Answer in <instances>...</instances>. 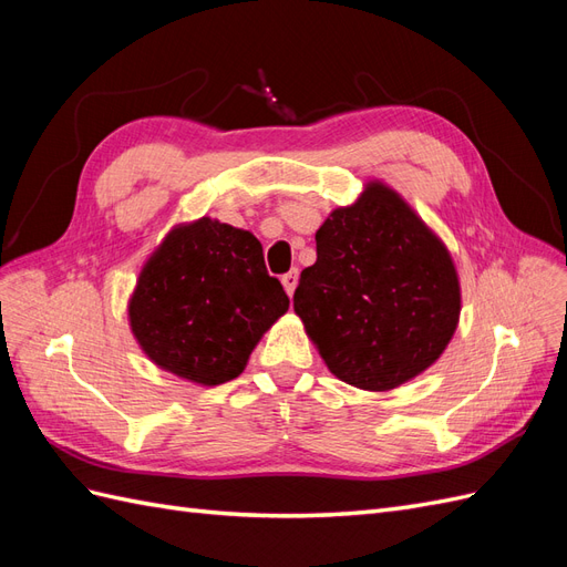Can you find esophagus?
<instances>
[{
  "instance_id": "obj_1",
  "label": "esophagus",
  "mask_w": 567,
  "mask_h": 567,
  "mask_svg": "<svg viewBox=\"0 0 567 567\" xmlns=\"http://www.w3.org/2000/svg\"><path fill=\"white\" fill-rule=\"evenodd\" d=\"M281 284H284V288H286V293L293 296V293H296V286H298V269L286 271L284 277H281Z\"/></svg>"
}]
</instances>
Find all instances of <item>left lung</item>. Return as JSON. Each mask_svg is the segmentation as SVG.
Listing matches in <instances>:
<instances>
[{"mask_svg": "<svg viewBox=\"0 0 567 567\" xmlns=\"http://www.w3.org/2000/svg\"><path fill=\"white\" fill-rule=\"evenodd\" d=\"M293 296L326 367L354 388L392 390L431 367L461 312L452 257L381 182L317 231Z\"/></svg>", "mask_w": 567, "mask_h": 567, "instance_id": "left-lung-1", "label": "left lung"}]
</instances>
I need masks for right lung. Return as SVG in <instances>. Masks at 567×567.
<instances>
[{
  "label": "right lung",
  "instance_id": "add662e5",
  "mask_svg": "<svg viewBox=\"0 0 567 567\" xmlns=\"http://www.w3.org/2000/svg\"><path fill=\"white\" fill-rule=\"evenodd\" d=\"M288 310L250 231L203 217L167 234L130 300L132 333L161 369L219 385L246 369L257 340Z\"/></svg>",
  "mask_w": 567,
  "mask_h": 567
}]
</instances>
